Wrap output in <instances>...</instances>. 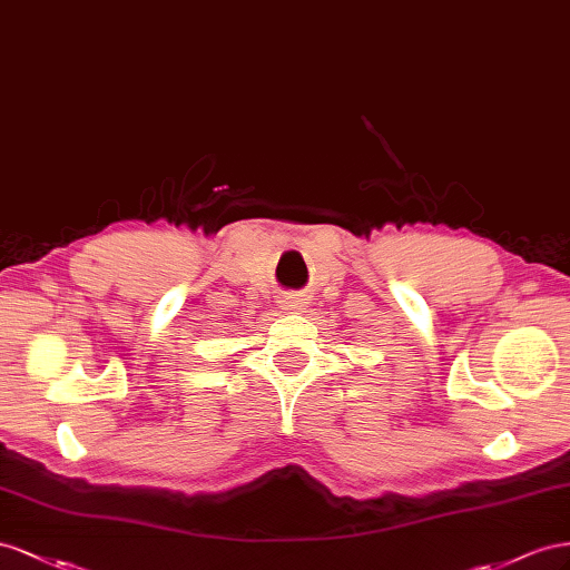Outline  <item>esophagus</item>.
<instances>
[{"label": "esophagus", "mask_w": 570, "mask_h": 570, "mask_svg": "<svg viewBox=\"0 0 570 570\" xmlns=\"http://www.w3.org/2000/svg\"><path fill=\"white\" fill-rule=\"evenodd\" d=\"M286 307H294V311H301L303 307V298H286Z\"/></svg>", "instance_id": "34e87169"}]
</instances>
